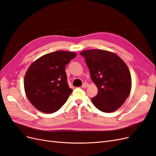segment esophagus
<instances>
[{"instance_id": "34e87169", "label": "esophagus", "mask_w": 156, "mask_h": 156, "mask_svg": "<svg viewBox=\"0 0 156 156\" xmlns=\"http://www.w3.org/2000/svg\"><path fill=\"white\" fill-rule=\"evenodd\" d=\"M88 83H83V84L82 88H85L88 87Z\"/></svg>"}]
</instances>
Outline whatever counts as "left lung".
<instances>
[{
  "mask_svg": "<svg viewBox=\"0 0 156 156\" xmlns=\"http://www.w3.org/2000/svg\"><path fill=\"white\" fill-rule=\"evenodd\" d=\"M85 59L90 77L98 88L92 101L98 109L114 112L128 97L131 78L128 67L117 55L111 52L90 49L80 53Z\"/></svg>",
  "mask_w": 156,
  "mask_h": 156,
  "instance_id": "8db88e82",
  "label": "left lung"
}]
</instances>
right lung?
Here are the masks:
<instances>
[{"label":"right lung","instance_id":"right-lung-1","mask_svg":"<svg viewBox=\"0 0 156 156\" xmlns=\"http://www.w3.org/2000/svg\"><path fill=\"white\" fill-rule=\"evenodd\" d=\"M77 54L64 51L46 54L27 71L24 87L29 100L37 110L53 113L66 102L73 90L69 87L65 68Z\"/></svg>","mask_w":156,"mask_h":156}]
</instances>
